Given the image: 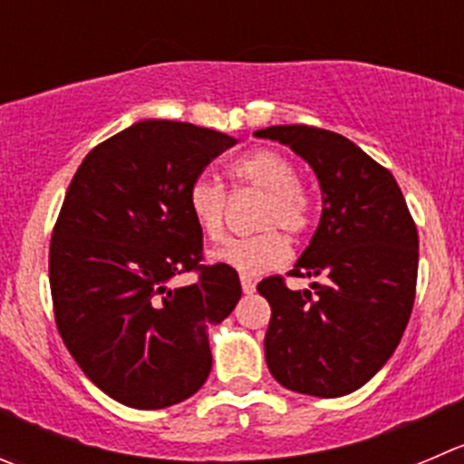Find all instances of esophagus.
<instances>
[{"mask_svg": "<svg viewBox=\"0 0 464 464\" xmlns=\"http://www.w3.org/2000/svg\"><path fill=\"white\" fill-rule=\"evenodd\" d=\"M240 283H242V292H245V295H254V292H256V283H254V278H249V276H240Z\"/></svg>", "mask_w": 464, "mask_h": 464, "instance_id": "34e87169", "label": "esophagus"}]
</instances>
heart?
Instances as JSON below:
<instances>
[{
  "mask_svg": "<svg viewBox=\"0 0 464 464\" xmlns=\"http://www.w3.org/2000/svg\"><path fill=\"white\" fill-rule=\"evenodd\" d=\"M228 177L236 188H254L263 192L256 227L265 231L246 237H231L215 249L210 258L242 274H263L281 267L290 256V245L276 228H283L292 237H304L313 228L314 219L313 197L296 181L295 163L281 151L258 147L237 156L228 165ZM188 210L197 228L208 240H218L227 222V190L213 179L197 177L188 188Z\"/></svg>",
  "mask_w": 464,
  "mask_h": 464,
  "instance_id": "1",
  "label": "heart"
}]
</instances>
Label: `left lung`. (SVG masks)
<instances>
[{"label":"left lung","instance_id":"8db88e82","mask_svg":"<svg viewBox=\"0 0 464 464\" xmlns=\"http://www.w3.org/2000/svg\"><path fill=\"white\" fill-rule=\"evenodd\" d=\"M299 154L317 174L322 218L287 276H317L290 290L283 276L258 283L272 319L265 358L292 392L344 397L388 362L415 304L420 237L401 188L349 138L305 124L256 131Z\"/></svg>","mask_w":464,"mask_h":464}]
</instances>
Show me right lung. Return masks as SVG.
Wrapping results in <instances>:
<instances>
[{
  "mask_svg": "<svg viewBox=\"0 0 464 464\" xmlns=\"http://www.w3.org/2000/svg\"><path fill=\"white\" fill-rule=\"evenodd\" d=\"M233 145L142 120L94 147L67 188L49 245L53 317L83 374L124 406H174L208 379V324L231 314L242 287L228 265H201L188 188ZM183 271L198 281L169 286Z\"/></svg>",
  "mask_w": 464,
  "mask_h": 464,
  "instance_id": "add662e5",
  "label": "right lung"
}]
</instances>
